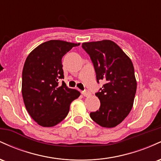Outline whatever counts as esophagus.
<instances>
[{"label":"esophagus","instance_id":"esophagus-1","mask_svg":"<svg viewBox=\"0 0 161 161\" xmlns=\"http://www.w3.org/2000/svg\"><path fill=\"white\" fill-rule=\"evenodd\" d=\"M82 93V95L84 96H86V97H88V96H89L90 95H91V93L88 91H83Z\"/></svg>","mask_w":161,"mask_h":161}]
</instances>
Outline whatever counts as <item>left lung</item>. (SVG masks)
I'll return each instance as SVG.
<instances>
[{"mask_svg": "<svg viewBox=\"0 0 161 161\" xmlns=\"http://www.w3.org/2000/svg\"><path fill=\"white\" fill-rule=\"evenodd\" d=\"M82 47L91 58L97 83L104 82L95 93L101 106L90 113V117L102 127H115L128 116L133 105L137 88L133 64L112 41L86 42Z\"/></svg>", "mask_w": 161, "mask_h": 161, "instance_id": "left-lung-1", "label": "left lung"}]
</instances>
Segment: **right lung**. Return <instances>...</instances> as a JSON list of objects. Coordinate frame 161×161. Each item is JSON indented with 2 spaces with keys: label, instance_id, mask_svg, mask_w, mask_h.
Instances as JSON below:
<instances>
[{
  "label": "right lung",
  "instance_id": "obj_1",
  "mask_svg": "<svg viewBox=\"0 0 161 161\" xmlns=\"http://www.w3.org/2000/svg\"><path fill=\"white\" fill-rule=\"evenodd\" d=\"M74 44L51 40L38 45L29 54L22 75V94L29 115L38 124L51 127L65 119L73 100L80 93L68 88L64 79L62 58Z\"/></svg>",
  "mask_w": 161,
  "mask_h": 161
}]
</instances>
